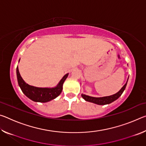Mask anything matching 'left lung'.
Returning a JSON list of instances; mask_svg holds the SVG:
<instances>
[{
	"instance_id": "1",
	"label": "left lung",
	"mask_w": 146,
	"mask_h": 146,
	"mask_svg": "<svg viewBox=\"0 0 146 146\" xmlns=\"http://www.w3.org/2000/svg\"><path fill=\"white\" fill-rule=\"evenodd\" d=\"M127 82L125 84V85L123 86L122 89H121V90L118 91V93L115 94V95L108 96V97L97 98V97H90V96H88V95H84V94H82V97L84 99L86 100V101L97 104H98V105L108 104L111 103L113 102V101H115L117 99H118V98L120 97L121 95H122V93L123 92V91H124L125 87H126Z\"/></svg>"
}]
</instances>
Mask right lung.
<instances>
[{
    "label": "right lung",
    "mask_w": 146,
    "mask_h": 146,
    "mask_svg": "<svg viewBox=\"0 0 146 146\" xmlns=\"http://www.w3.org/2000/svg\"><path fill=\"white\" fill-rule=\"evenodd\" d=\"M17 76L20 88L26 97H28L35 102H46L57 97L61 93L62 90L63 84L66 78L68 77V73L64 76L57 86L54 88H36L28 85V84L24 82L20 75L18 66L17 68Z\"/></svg>",
    "instance_id": "obj_1"
}]
</instances>
